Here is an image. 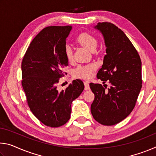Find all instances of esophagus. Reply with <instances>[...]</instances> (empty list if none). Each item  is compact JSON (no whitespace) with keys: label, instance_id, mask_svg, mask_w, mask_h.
Listing matches in <instances>:
<instances>
[{"label":"esophagus","instance_id":"34e87169","mask_svg":"<svg viewBox=\"0 0 156 156\" xmlns=\"http://www.w3.org/2000/svg\"><path fill=\"white\" fill-rule=\"evenodd\" d=\"M84 90H89V81H84Z\"/></svg>","mask_w":156,"mask_h":156}]
</instances>
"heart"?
I'll return each mask as SVG.
<instances>
[{"mask_svg": "<svg viewBox=\"0 0 156 156\" xmlns=\"http://www.w3.org/2000/svg\"><path fill=\"white\" fill-rule=\"evenodd\" d=\"M76 41L79 44L91 51H94L98 45V41L96 37L88 32H83L79 34L76 39ZM65 53L68 61L72 62L73 59L72 49L69 47H67L65 48ZM96 69V65L94 64L80 65L75 69L74 76L77 78H89L91 77L93 72Z\"/></svg>", "mask_w": 156, "mask_h": 156, "instance_id": "b5f03b06", "label": "heart"}]
</instances>
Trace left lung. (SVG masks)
<instances>
[{
  "label": "left lung",
  "mask_w": 156,
  "mask_h": 156,
  "mask_svg": "<svg viewBox=\"0 0 156 156\" xmlns=\"http://www.w3.org/2000/svg\"><path fill=\"white\" fill-rule=\"evenodd\" d=\"M95 29L104 37L106 55L97 73L103 84L90 83L94 94L91 112L97 122L111 126L127 117L135 107L142 88V62L135 47L125 34L111 23H98Z\"/></svg>",
  "instance_id": "1"
}]
</instances>
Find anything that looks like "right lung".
<instances>
[{"label":"right lung","instance_id":"1","mask_svg":"<svg viewBox=\"0 0 156 156\" xmlns=\"http://www.w3.org/2000/svg\"><path fill=\"white\" fill-rule=\"evenodd\" d=\"M72 26H49L31 41L23 57L22 86L33 114L51 127H58L69 120L73 100L84 90L83 81L74 80L59 91L57 84L64 76L66 38Z\"/></svg>","mask_w":156,"mask_h":156}]
</instances>
